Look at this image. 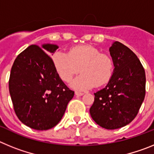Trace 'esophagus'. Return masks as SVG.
Here are the masks:
<instances>
[{"label": "esophagus", "instance_id": "34e87169", "mask_svg": "<svg viewBox=\"0 0 154 154\" xmlns=\"http://www.w3.org/2000/svg\"><path fill=\"white\" fill-rule=\"evenodd\" d=\"M75 96H81L83 95V93H82V92H77V91H75Z\"/></svg>", "mask_w": 154, "mask_h": 154}]
</instances>
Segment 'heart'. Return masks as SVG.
Segmentation results:
<instances>
[{
  "label": "heart",
  "mask_w": 154,
  "mask_h": 154,
  "mask_svg": "<svg viewBox=\"0 0 154 154\" xmlns=\"http://www.w3.org/2000/svg\"><path fill=\"white\" fill-rule=\"evenodd\" d=\"M53 64L58 76L77 90H87L92 87H101L109 82L114 73V61L108 54L92 45H79L72 48L69 54L58 51L52 57Z\"/></svg>",
  "instance_id": "b5f03b06"
}]
</instances>
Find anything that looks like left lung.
Wrapping results in <instances>:
<instances>
[{"label":"left lung","mask_w":154,"mask_h":154,"mask_svg":"<svg viewBox=\"0 0 154 154\" xmlns=\"http://www.w3.org/2000/svg\"><path fill=\"white\" fill-rule=\"evenodd\" d=\"M109 51L115 65L113 75L104 89L94 93L89 112L99 126L115 130L137 116L146 94V75L140 61L126 45L115 42Z\"/></svg>","instance_id":"8db88e82"}]
</instances>
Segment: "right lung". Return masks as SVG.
<instances>
[{
  "label": "right lung",
  "instance_id": "obj_1",
  "mask_svg": "<svg viewBox=\"0 0 154 154\" xmlns=\"http://www.w3.org/2000/svg\"><path fill=\"white\" fill-rule=\"evenodd\" d=\"M58 46L31 45L17 55L9 79L14 109L24 125L47 130L62 119L68 103L74 96L55 71L48 55Z\"/></svg>",
  "mask_w": 154,
  "mask_h": 154
}]
</instances>
